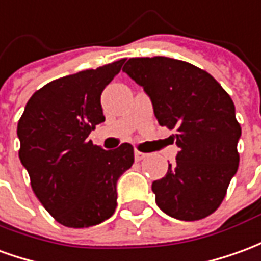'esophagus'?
Segmentation results:
<instances>
[{"mask_svg":"<svg viewBox=\"0 0 261 261\" xmlns=\"http://www.w3.org/2000/svg\"><path fill=\"white\" fill-rule=\"evenodd\" d=\"M145 156H147V154H144V152H141V151H138V149L134 151V158H136V161H141V160H144Z\"/></svg>","mask_w":261,"mask_h":261,"instance_id":"34e87169","label":"esophagus"}]
</instances>
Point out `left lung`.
<instances>
[{"instance_id": "8db88e82", "label": "left lung", "mask_w": 261, "mask_h": 261, "mask_svg": "<svg viewBox=\"0 0 261 261\" xmlns=\"http://www.w3.org/2000/svg\"><path fill=\"white\" fill-rule=\"evenodd\" d=\"M123 72L148 94L160 125L176 130V164L152 182L156 205L175 219L206 218L220 206L239 168L242 128L233 100L211 74L188 62L131 58Z\"/></svg>"}]
</instances>
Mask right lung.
<instances>
[{
  "instance_id": "add662e5",
  "label": "right lung",
  "mask_w": 261,
  "mask_h": 261,
  "mask_svg": "<svg viewBox=\"0 0 261 261\" xmlns=\"http://www.w3.org/2000/svg\"><path fill=\"white\" fill-rule=\"evenodd\" d=\"M124 59L69 74L36 90L16 134L31 187L56 222L67 227L99 225L117 206V181L134 162L128 143L106 151L87 137L105 121L100 96Z\"/></svg>"
}]
</instances>
